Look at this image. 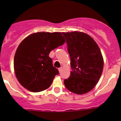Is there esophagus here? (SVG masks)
<instances>
[{
  "label": "esophagus",
  "instance_id": "1",
  "mask_svg": "<svg viewBox=\"0 0 121 121\" xmlns=\"http://www.w3.org/2000/svg\"><path fill=\"white\" fill-rule=\"evenodd\" d=\"M62 69H63V68H62V67H60L58 68V71H59L60 73H61V72L62 71Z\"/></svg>",
  "mask_w": 121,
  "mask_h": 121
}]
</instances>
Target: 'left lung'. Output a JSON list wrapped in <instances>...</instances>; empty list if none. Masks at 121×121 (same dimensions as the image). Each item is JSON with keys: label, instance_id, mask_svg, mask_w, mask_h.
<instances>
[{"label": "left lung", "instance_id": "1", "mask_svg": "<svg viewBox=\"0 0 121 121\" xmlns=\"http://www.w3.org/2000/svg\"><path fill=\"white\" fill-rule=\"evenodd\" d=\"M71 58L70 77L64 81L68 91L82 95L95 87L102 73L104 58L100 48L90 36L81 31L63 32Z\"/></svg>", "mask_w": 121, "mask_h": 121}]
</instances>
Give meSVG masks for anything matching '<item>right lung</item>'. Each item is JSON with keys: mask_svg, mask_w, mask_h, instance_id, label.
I'll return each instance as SVG.
<instances>
[{"mask_svg": "<svg viewBox=\"0 0 121 121\" xmlns=\"http://www.w3.org/2000/svg\"><path fill=\"white\" fill-rule=\"evenodd\" d=\"M65 41L60 32L35 33L23 39L14 58V73L19 83L33 92L48 88L59 74L49 54Z\"/></svg>", "mask_w": 121, "mask_h": 121, "instance_id": "add662e5", "label": "right lung"}]
</instances>
